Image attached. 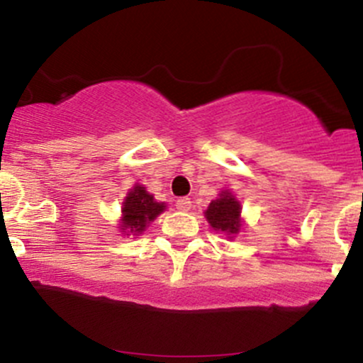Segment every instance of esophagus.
I'll return each mask as SVG.
<instances>
[{
    "label": "esophagus",
    "instance_id": "34e87169",
    "mask_svg": "<svg viewBox=\"0 0 363 363\" xmlns=\"http://www.w3.org/2000/svg\"><path fill=\"white\" fill-rule=\"evenodd\" d=\"M175 207L182 212L189 211V208H191V199H188V196H182V199H179L177 202H175Z\"/></svg>",
    "mask_w": 363,
    "mask_h": 363
}]
</instances>
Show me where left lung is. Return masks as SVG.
Masks as SVG:
<instances>
[{"label":"left lung","instance_id":"obj_1","mask_svg":"<svg viewBox=\"0 0 363 363\" xmlns=\"http://www.w3.org/2000/svg\"><path fill=\"white\" fill-rule=\"evenodd\" d=\"M205 218L218 232H225L226 235L237 233L240 228V203L228 191H223L218 200H212L208 205Z\"/></svg>","mask_w":363,"mask_h":363}]
</instances>
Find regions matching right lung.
I'll return each mask as SVG.
<instances>
[{
  "label": "right lung",
  "mask_w": 363,
  "mask_h": 363,
  "mask_svg": "<svg viewBox=\"0 0 363 363\" xmlns=\"http://www.w3.org/2000/svg\"><path fill=\"white\" fill-rule=\"evenodd\" d=\"M163 208L164 203L156 202L155 196L149 195L145 188L135 186L123 203V230H130L131 233L144 232L149 221L156 219Z\"/></svg>",
  "instance_id": "right-lung-1"
}]
</instances>
